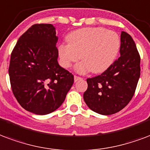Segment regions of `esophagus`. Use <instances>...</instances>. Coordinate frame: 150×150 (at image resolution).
Returning <instances> with one entry per match:
<instances>
[{"label": "esophagus", "instance_id": "1", "mask_svg": "<svg viewBox=\"0 0 150 150\" xmlns=\"http://www.w3.org/2000/svg\"><path fill=\"white\" fill-rule=\"evenodd\" d=\"M81 79H83V78L79 77V76H77V75H75V76H74V80H75V82H77V81Z\"/></svg>", "mask_w": 150, "mask_h": 150}]
</instances>
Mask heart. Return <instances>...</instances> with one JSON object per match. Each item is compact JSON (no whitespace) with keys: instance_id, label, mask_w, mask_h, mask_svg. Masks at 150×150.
Instances as JSON below:
<instances>
[{"instance_id":"b5f03b06","label":"heart","mask_w":150,"mask_h":150,"mask_svg":"<svg viewBox=\"0 0 150 150\" xmlns=\"http://www.w3.org/2000/svg\"><path fill=\"white\" fill-rule=\"evenodd\" d=\"M68 44L58 47L60 64L70 68L82 57L83 61L76 65L80 74L102 73L116 60L121 47L119 34L104 27H86L71 33L67 38Z\"/></svg>"}]
</instances>
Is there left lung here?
I'll return each instance as SVG.
<instances>
[{
  "instance_id": "1",
  "label": "left lung",
  "mask_w": 150,
  "mask_h": 150,
  "mask_svg": "<svg viewBox=\"0 0 150 150\" xmlns=\"http://www.w3.org/2000/svg\"><path fill=\"white\" fill-rule=\"evenodd\" d=\"M120 57L100 75L86 79L83 93L87 106L100 115L122 110L132 99L140 77V56L130 34L122 31Z\"/></svg>"
}]
</instances>
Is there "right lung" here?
<instances>
[{
	"label": "right lung",
	"instance_id": "1",
	"mask_svg": "<svg viewBox=\"0 0 150 150\" xmlns=\"http://www.w3.org/2000/svg\"><path fill=\"white\" fill-rule=\"evenodd\" d=\"M58 37L52 24H34L19 38L11 54L12 93L28 112L46 115L64 101L74 76L59 65Z\"/></svg>",
	"mask_w": 150,
	"mask_h": 150
}]
</instances>
